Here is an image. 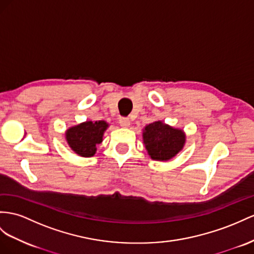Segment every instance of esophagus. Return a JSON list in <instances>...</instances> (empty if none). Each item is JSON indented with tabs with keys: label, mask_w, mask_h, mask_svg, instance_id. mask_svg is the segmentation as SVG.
Returning <instances> with one entry per match:
<instances>
[{
	"label": "esophagus",
	"mask_w": 254,
	"mask_h": 254,
	"mask_svg": "<svg viewBox=\"0 0 254 254\" xmlns=\"http://www.w3.org/2000/svg\"><path fill=\"white\" fill-rule=\"evenodd\" d=\"M119 123H120V126L122 127H128L129 126H131V120H129L128 118H120V120H119Z\"/></svg>",
	"instance_id": "34e87169"
}]
</instances>
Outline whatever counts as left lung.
<instances>
[{"mask_svg":"<svg viewBox=\"0 0 254 254\" xmlns=\"http://www.w3.org/2000/svg\"><path fill=\"white\" fill-rule=\"evenodd\" d=\"M187 136L184 129L154 121L142 128V141L152 160L167 162L183 150Z\"/></svg>","mask_w":254,"mask_h":254,"instance_id":"1","label":"left lung"}]
</instances>
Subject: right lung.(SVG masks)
Returning a JSON list of instances; mask_svg holds the SVG:
<instances>
[{
    "mask_svg": "<svg viewBox=\"0 0 254 254\" xmlns=\"http://www.w3.org/2000/svg\"><path fill=\"white\" fill-rule=\"evenodd\" d=\"M109 127L104 120L84 121L65 131L67 145L76 154L91 158L96 152V146L103 141L104 133Z\"/></svg>",
    "mask_w": 254,
    "mask_h": 254,
    "instance_id": "right-lung-1",
    "label": "right lung"
}]
</instances>
